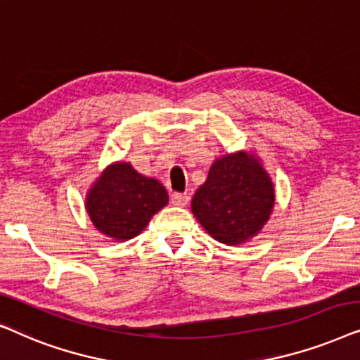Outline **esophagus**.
I'll list each match as a JSON object with an SVG mask.
<instances>
[{
    "instance_id": "1",
    "label": "esophagus",
    "mask_w": 360,
    "mask_h": 360,
    "mask_svg": "<svg viewBox=\"0 0 360 360\" xmlns=\"http://www.w3.org/2000/svg\"><path fill=\"white\" fill-rule=\"evenodd\" d=\"M171 202L172 205H177V207H184V205L189 202V195L183 193H172Z\"/></svg>"
}]
</instances>
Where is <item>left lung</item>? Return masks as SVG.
<instances>
[{"mask_svg": "<svg viewBox=\"0 0 360 360\" xmlns=\"http://www.w3.org/2000/svg\"><path fill=\"white\" fill-rule=\"evenodd\" d=\"M275 205L271 177L250 153L217 158L195 191L191 209L210 237L240 245L257 236Z\"/></svg>", "mask_w": 360, "mask_h": 360, "instance_id": "obj_1", "label": "left lung"}]
</instances>
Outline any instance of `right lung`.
I'll return each instance as SVG.
<instances>
[{
    "instance_id": "obj_1",
    "label": "right lung",
    "mask_w": 360,
    "mask_h": 360,
    "mask_svg": "<svg viewBox=\"0 0 360 360\" xmlns=\"http://www.w3.org/2000/svg\"><path fill=\"white\" fill-rule=\"evenodd\" d=\"M167 200L160 181L136 172L130 162L118 161L105 167L89 189L85 209L98 232L124 242L141 233Z\"/></svg>"
}]
</instances>
